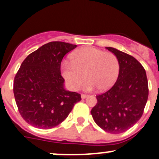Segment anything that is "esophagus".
I'll list each match as a JSON object with an SVG mask.
<instances>
[{
  "instance_id": "34e87169",
  "label": "esophagus",
  "mask_w": 159,
  "mask_h": 159,
  "mask_svg": "<svg viewBox=\"0 0 159 159\" xmlns=\"http://www.w3.org/2000/svg\"><path fill=\"white\" fill-rule=\"evenodd\" d=\"M88 97H89V95H88V94H81V98L82 99L86 98H88Z\"/></svg>"
}]
</instances>
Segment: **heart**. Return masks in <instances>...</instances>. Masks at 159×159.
<instances>
[{
	"label": "heart",
	"instance_id": "b5f03b06",
	"mask_svg": "<svg viewBox=\"0 0 159 159\" xmlns=\"http://www.w3.org/2000/svg\"><path fill=\"white\" fill-rule=\"evenodd\" d=\"M71 62L61 64L62 76L71 90L79 89L88 78L84 89L92 91L108 90L116 81L120 65L118 57L111 52L93 47H85L75 51L70 56Z\"/></svg>",
	"mask_w": 159,
	"mask_h": 159
}]
</instances>
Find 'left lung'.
<instances>
[{
	"instance_id": "8db88e82",
	"label": "left lung",
	"mask_w": 159,
	"mask_h": 159,
	"mask_svg": "<svg viewBox=\"0 0 159 159\" xmlns=\"http://www.w3.org/2000/svg\"><path fill=\"white\" fill-rule=\"evenodd\" d=\"M106 48L118 57V79L106 92L96 96L91 111L96 124L107 132L119 134L132 127L141 118L148 97L146 72L132 56L111 47Z\"/></svg>"
}]
</instances>
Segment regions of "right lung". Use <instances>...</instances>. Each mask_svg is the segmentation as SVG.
I'll return each instance as SVG.
<instances>
[{
  "instance_id": "add662e5",
  "label": "right lung",
  "mask_w": 159,
  "mask_h": 159,
  "mask_svg": "<svg viewBox=\"0 0 159 159\" xmlns=\"http://www.w3.org/2000/svg\"><path fill=\"white\" fill-rule=\"evenodd\" d=\"M77 47L61 41L44 44L25 59L14 77V94L20 115L30 125L49 129L58 125L81 100L65 90L61 75L64 56Z\"/></svg>"
}]
</instances>
